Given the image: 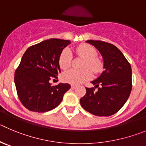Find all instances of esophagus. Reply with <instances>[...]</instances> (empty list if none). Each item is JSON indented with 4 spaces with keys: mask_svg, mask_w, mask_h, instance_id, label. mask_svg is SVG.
<instances>
[{
    "mask_svg": "<svg viewBox=\"0 0 146 146\" xmlns=\"http://www.w3.org/2000/svg\"><path fill=\"white\" fill-rule=\"evenodd\" d=\"M76 88H77V86H75V85H72V86H71V88H72V90L76 89Z\"/></svg>",
    "mask_w": 146,
    "mask_h": 146,
    "instance_id": "34e87169",
    "label": "esophagus"
}]
</instances>
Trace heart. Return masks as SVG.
Wrapping results in <instances>:
<instances>
[{
  "instance_id": "obj_1",
  "label": "heart",
  "mask_w": 146,
  "mask_h": 146,
  "mask_svg": "<svg viewBox=\"0 0 146 146\" xmlns=\"http://www.w3.org/2000/svg\"><path fill=\"white\" fill-rule=\"evenodd\" d=\"M76 53L85 58L82 64V69L76 70L70 69L65 72L62 75L64 82L72 85H80L93 77V72L98 73L101 70V64L96 58V51L93 47L89 45L82 44L76 48ZM72 64V53L67 48L62 50L58 58V64L61 69H66ZM92 70H91V69Z\"/></svg>"
}]
</instances>
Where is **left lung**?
Segmentation results:
<instances>
[{"label": "left lung", "instance_id": "1", "mask_svg": "<svg viewBox=\"0 0 146 146\" xmlns=\"http://www.w3.org/2000/svg\"><path fill=\"white\" fill-rule=\"evenodd\" d=\"M97 49L104 60V71L86 88V94L80 99L82 107L98 117H109L125 105L132 90V69L129 63L115 45L100 40H87ZM98 90L94 92L95 88Z\"/></svg>", "mask_w": 146, "mask_h": 146}]
</instances>
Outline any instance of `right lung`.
<instances>
[{
  "mask_svg": "<svg viewBox=\"0 0 146 146\" xmlns=\"http://www.w3.org/2000/svg\"><path fill=\"white\" fill-rule=\"evenodd\" d=\"M70 40L49 39L27 49L15 72L14 82L19 98L29 111L46 112L58 106L64 93L70 89L68 83L52 86L50 79L61 72L58 58Z\"/></svg>",
  "mask_w": 146,
  "mask_h": 146,
  "instance_id": "add662e5",
  "label": "right lung"
}]
</instances>
